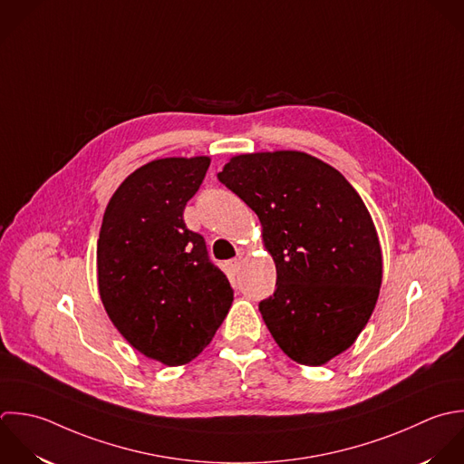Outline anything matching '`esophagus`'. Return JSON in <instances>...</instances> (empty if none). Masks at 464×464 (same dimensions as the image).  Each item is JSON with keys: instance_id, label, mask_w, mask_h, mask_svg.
<instances>
[{"instance_id": "obj_1", "label": "esophagus", "mask_w": 464, "mask_h": 464, "mask_svg": "<svg viewBox=\"0 0 464 464\" xmlns=\"http://www.w3.org/2000/svg\"><path fill=\"white\" fill-rule=\"evenodd\" d=\"M240 264H242V258L238 256V258H233V260H229L226 266H227V269H229L231 273H237V271H238V267H240Z\"/></svg>"}]
</instances>
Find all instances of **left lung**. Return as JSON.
Masks as SVG:
<instances>
[{"mask_svg":"<svg viewBox=\"0 0 464 464\" xmlns=\"http://www.w3.org/2000/svg\"><path fill=\"white\" fill-rule=\"evenodd\" d=\"M218 180L262 224L276 291L260 313L278 347L307 367L345 353L372 316L383 278L380 237L358 191L295 150L233 155Z\"/></svg>","mask_w":464,"mask_h":464,"instance_id":"left-lung-1","label":"left lung"}]
</instances>
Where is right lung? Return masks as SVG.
Instances as JSON below:
<instances>
[{
  "label": "right lung",
  "instance_id": "right-lung-1",
  "mask_svg": "<svg viewBox=\"0 0 464 464\" xmlns=\"http://www.w3.org/2000/svg\"><path fill=\"white\" fill-rule=\"evenodd\" d=\"M211 159H155L111 195L97 240V287L121 336L168 367L197 358L233 304L227 276L184 224Z\"/></svg>",
  "mask_w": 464,
  "mask_h": 464
}]
</instances>
